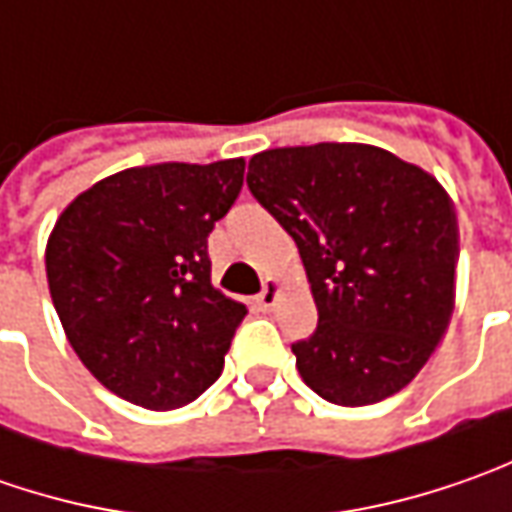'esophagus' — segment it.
<instances>
[{"label":"esophagus","instance_id":"34e87169","mask_svg":"<svg viewBox=\"0 0 512 512\" xmlns=\"http://www.w3.org/2000/svg\"><path fill=\"white\" fill-rule=\"evenodd\" d=\"M282 293H285V287L279 285L276 279H267L265 290L256 296V305L262 307V310H273V307H276V302L282 299Z\"/></svg>","mask_w":512,"mask_h":512}]
</instances>
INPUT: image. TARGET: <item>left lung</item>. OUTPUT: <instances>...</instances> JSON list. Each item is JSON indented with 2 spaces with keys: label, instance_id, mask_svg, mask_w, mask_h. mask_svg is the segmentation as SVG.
<instances>
[{
  "label": "left lung",
  "instance_id": "1",
  "mask_svg": "<svg viewBox=\"0 0 512 512\" xmlns=\"http://www.w3.org/2000/svg\"><path fill=\"white\" fill-rule=\"evenodd\" d=\"M247 187L299 247L319 325L299 376L344 407L416 379L456 302L459 227L442 182L390 150L319 142L262 150Z\"/></svg>",
  "mask_w": 512,
  "mask_h": 512
}]
</instances>
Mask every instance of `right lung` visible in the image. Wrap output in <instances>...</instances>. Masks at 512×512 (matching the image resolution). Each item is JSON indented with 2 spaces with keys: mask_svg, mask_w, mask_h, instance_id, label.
I'll return each instance as SVG.
<instances>
[{
  "mask_svg": "<svg viewBox=\"0 0 512 512\" xmlns=\"http://www.w3.org/2000/svg\"><path fill=\"white\" fill-rule=\"evenodd\" d=\"M245 185V159L162 162L99 179L50 230L45 270L76 356L148 410L199 399L247 307L210 282L207 236Z\"/></svg>",
  "mask_w": 512,
  "mask_h": 512,
  "instance_id": "1",
  "label": "right lung"
}]
</instances>
